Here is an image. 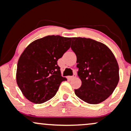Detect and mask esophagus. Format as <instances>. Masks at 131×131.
Segmentation results:
<instances>
[{
	"mask_svg": "<svg viewBox=\"0 0 131 131\" xmlns=\"http://www.w3.org/2000/svg\"><path fill=\"white\" fill-rule=\"evenodd\" d=\"M76 77H77L76 74H74V75H73V76L70 77V79H73V78H76Z\"/></svg>",
	"mask_w": 131,
	"mask_h": 131,
	"instance_id": "34e87169",
	"label": "esophagus"
}]
</instances>
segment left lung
Instances as JSON below:
<instances>
[{"label": "left lung", "instance_id": "8db88e82", "mask_svg": "<svg viewBox=\"0 0 131 131\" xmlns=\"http://www.w3.org/2000/svg\"><path fill=\"white\" fill-rule=\"evenodd\" d=\"M78 76L82 81L75 95L85 102L98 104L114 92L119 81L118 63L105 45L90 38H72Z\"/></svg>", "mask_w": 131, "mask_h": 131}]
</instances>
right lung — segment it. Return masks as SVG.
<instances>
[{"label":"right lung","instance_id":"1","mask_svg":"<svg viewBox=\"0 0 131 131\" xmlns=\"http://www.w3.org/2000/svg\"><path fill=\"white\" fill-rule=\"evenodd\" d=\"M71 38L47 36L28 45L19 57L16 82L24 97L34 104H42L56 95L61 76L58 59L70 48Z\"/></svg>","mask_w":131,"mask_h":131}]
</instances>
